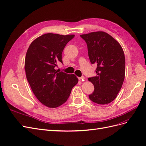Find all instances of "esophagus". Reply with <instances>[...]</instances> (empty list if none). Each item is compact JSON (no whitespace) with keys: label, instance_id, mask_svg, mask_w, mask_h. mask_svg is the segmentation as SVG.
Returning <instances> with one entry per match:
<instances>
[{"label":"esophagus","instance_id":"1","mask_svg":"<svg viewBox=\"0 0 146 146\" xmlns=\"http://www.w3.org/2000/svg\"><path fill=\"white\" fill-rule=\"evenodd\" d=\"M78 80H85V77H84L83 76H82V77H78Z\"/></svg>","mask_w":146,"mask_h":146}]
</instances>
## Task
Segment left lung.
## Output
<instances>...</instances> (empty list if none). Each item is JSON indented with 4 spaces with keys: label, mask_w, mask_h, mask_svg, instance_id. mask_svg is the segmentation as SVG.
<instances>
[{
    "label": "left lung",
    "mask_w": 146,
    "mask_h": 146,
    "mask_svg": "<svg viewBox=\"0 0 146 146\" xmlns=\"http://www.w3.org/2000/svg\"><path fill=\"white\" fill-rule=\"evenodd\" d=\"M86 42L91 64L97 65L96 76L88 78L94 90L89 95L94 103L105 105L116 99L125 78L124 53L119 43L104 32L81 35Z\"/></svg>",
    "instance_id": "8db88e82"
}]
</instances>
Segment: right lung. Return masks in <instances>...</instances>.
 Listing matches in <instances>:
<instances>
[{"instance_id": "1", "label": "right lung", "mask_w": 146, "mask_h": 146, "mask_svg": "<svg viewBox=\"0 0 146 146\" xmlns=\"http://www.w3.org/2000/svg\"><path fill=\"white\" fill-rule=\"evenodd\" d=\"M74 35L46 33L31 43L25 60V70L32 91L41 103L56 108L68 100L72 88L78 83L74 74L55 69L63 63L62 52Z\"/></svg>"}]
</instances>
